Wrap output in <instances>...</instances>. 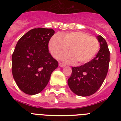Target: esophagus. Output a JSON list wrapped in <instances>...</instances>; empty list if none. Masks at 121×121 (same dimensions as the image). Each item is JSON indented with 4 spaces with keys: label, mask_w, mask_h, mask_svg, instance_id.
Returning <instances> with one entry per match:
<instances>
[{
    "label": "esophagus",
    "mask_w": 121,
    "mask_h": 121,
    "mask_svg": "<svg viewBox=\"0 0 121 121\" xmlns=\"http://www.w3.org/2000/svg\"><path fill=\"white\" fill-rule=\"evenodd\" d=\"M59 66H60V67H65V65L63 64V63H59Z\"/></svg>",
    "instance_id": "obj_1"
}]
</instances>
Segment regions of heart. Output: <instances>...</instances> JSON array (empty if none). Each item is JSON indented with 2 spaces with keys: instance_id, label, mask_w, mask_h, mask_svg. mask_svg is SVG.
I'll list each match as a JSON object with an SVG mask.
<instances>
[{
  "instance_id": "obj_1",
  "label": "heart",
  "mask_w": 121,
  "mask_h": 121,
  "mask_svg": "<svg viewBox=\"0 0 121 121\" xmlns=\"http://www.w3.org/2000/svg\"><path fill=\"white\" fill-rule=\"evenodd\" d=\"M49 49L55 58L63 57V60L78 65L85 64L95 56L99 51L100 43L97 38L82 31H73L54 35L49 40Z\"/></svg>"
}]
</instances>
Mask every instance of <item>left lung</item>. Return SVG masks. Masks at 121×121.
I'll return each instance as SVG.
<instances>
[{
    "mask_svg": "<svg viewBox=\"0 0 121 121\" xmlns=\"http://www.w3.org/2000/svg\"><path fill=\"white\" fill-rule=\"evenodd\" d=\"M100 49L93 60L80 66L72 67L68 84L77 95L86 97L95 93L107 76L110 61V52L106 41L97 36Z\"/></svg>",
    "mask_w": 121,
    "mask_h": 121,
    "instance_id": "8db88e82",
    "label": "left lung"
}]
</instances>
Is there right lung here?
I'll use <instances>...</instances> for the list:
<instances>
[{"label":"right lung","mask_w":121,"mask_h":121,"mask_svg":"<svg viewBox=\"0 0 121 121\" xmlns=\"http://www.w3.org/2000/svg\"><path fill=\"white\" fill-rule=\"evenodd\" d=\"M53 29L35 28L19 39L12 56V72L18 87L35 95L47 85L58 62L49 53L48 43Z\"/></svg>","instance_id":"right-lung-1"}]
</instances>
